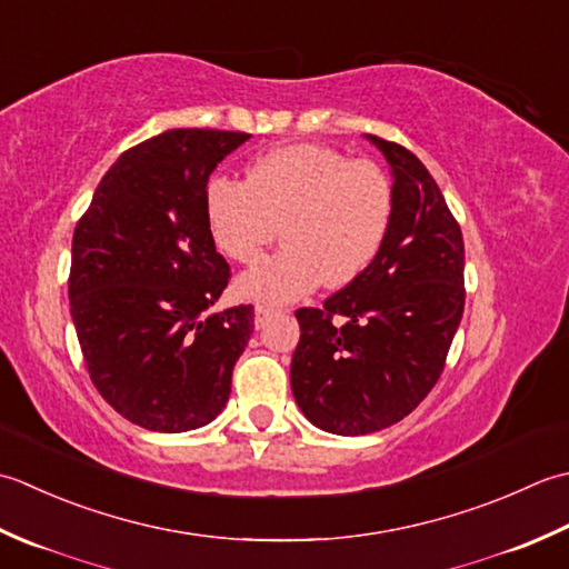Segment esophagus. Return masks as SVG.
I'll list each match as a JSON object with an SVG mask.
<instances>
[{
    "label": "esophagus",
    "instance_id": "34e87169",
    "mask_svg": "<svg viewBox=\"0 0 569 569\" xmlns=\"http://www.w3.org/2000/svg\"><path fill=\"white\" fill-rule=\"evenodd\" d=\"M274 311V307H270V305H258L254 307V323H258V327H262L264 321H268V317L272 315Z\"/></svg>",
    "mask_w": 569,
    "mask_h": 569
}]
</instances>
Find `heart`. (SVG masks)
I'll use <instances>...</instances> for the list:
<instances>
[{
  "label": "heart",
  "mask_w": 569,
  "mask_h": 569,
  "mask_svg": "<svg viewBox=\"0 0 569 569\" xmlns=\"http://www.w3.org/2000/svg\"><path fill=\"white\" fill-rule=\"evenodd\" d=\"M392 218V183L370 159L327 144H289L252 161L246 181L216 177L206 187V220L218 250L258 264L240 280L250 299L287 301L317 284L346 287L376 260Z\"/></svg>",
  "instance_id": "1"
}]
</instances>
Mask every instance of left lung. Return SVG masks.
Instances as JSON below:
<instances>
[{"instance_id": "1", "label": "left lung", "mask_w": 569, "mask_h": 569, "mask_svg": "<svg viewBox=\"0 0 569 569\" xmlns=\"http://www.w3.org/2000/svg\"><path fill=\"white\" fill-rule=\"evenodd\" d=\"M392 169V218L370 268L321 309L301 307L295 400L343 437L400 422L435 388L463 315V238L437 181L410 149L366 134Z\"/></svg>"}]
</instances>
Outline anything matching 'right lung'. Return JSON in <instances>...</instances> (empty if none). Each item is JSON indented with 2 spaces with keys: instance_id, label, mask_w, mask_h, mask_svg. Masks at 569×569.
I'll return each instance as SVG.
<instances>
[{
  "instance_id": "obj_1",
  "label": "right lung",
  "mask_w": 569,
  "mask_h": 569,
  "mask_svg": "<svg viewBox=\"0 0 569 569\" xmlns=\"http://www.w3.org/2000/svg\"><path fill=\"white\" fill-rule=\"evenodd\" d=\"M248 132L169 130L120 154L73 230L68 297L92 386L152 432L226 408L252 305L206 315L230 282L206 220L211 171Z\"/></svg>"
}]
</instances>
